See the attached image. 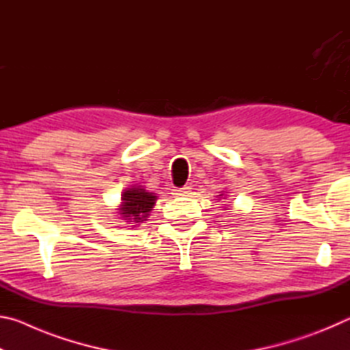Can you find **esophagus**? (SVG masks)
I'll return each mask as SVG.
<instances>
[{"mask_svg": "<svg viewBox=\"0 0 350 350\" xmlns=\"http://www.w3.org/2000/svg\"><path fill=\"white\" fill-rule=\"evenodd\" d=\"M189 193H191V188L189 187H183L180 189H174V194L177 198H185V196H189Z\"/></svg>", "mask_w": 350, "mask_h": 350, "instance_id": "obj_1", "label": "esophagus"}]
</instances>
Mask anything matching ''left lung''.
<instances>
[{"label":"left lung","mask_w":350,"mask_h":350,"mask_svg":"<svg viewBox=\"0 0 350 350\" xmlns=\"http://www.w3.org/2000/svg\"><path fill=\"white\" fill-rule=\"evenodd\" d=\"M217 199L216 200H221V199H227V191H221V194L219 196H216ZM224 210H228L227 205H224Z\"/></svg>","instance_id":"left-lung-1"}]
</instances>
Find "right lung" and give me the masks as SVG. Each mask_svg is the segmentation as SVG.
<instances>
[{"label":"right lung","instance_id":"add662e5","mask_svg":"<svg viewBox=\"0 0 350 350\" xmlns=\"http://www.w3.org/2000/svg\"><path fill=\"white\" fill-rule=\"evenodd\" d=\"M156 193L148 191L144 185H131L122 193V202L117 206V216L126 224H133L131 227L140 225V222L148 221L151 210L156 205Z\"/></svg>","mask_w":350,"mask_h":350}]
</instances>
